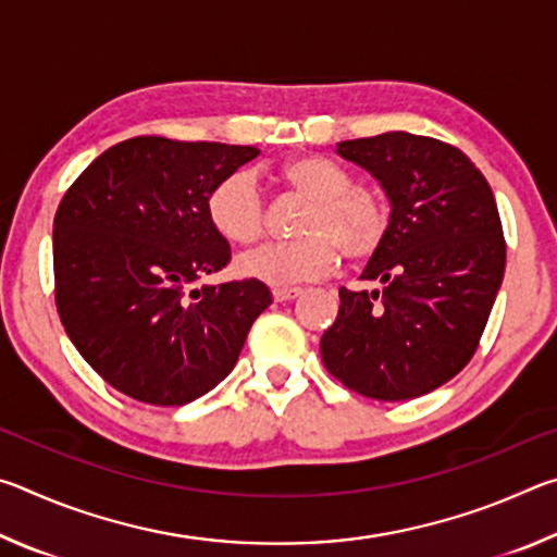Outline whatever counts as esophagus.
<instances>
[{
    "instance_id": "1",
    "label": "esophagus",
    "mask_w": 557,
    "mask_h": 557,
    "mask_svg": "<svg viewBox=\"0 0 557 557\" xmlns=\"http://www.w3.org/2000/svg\"><path fill=\"white\" fill-rule=\"evenodd\" d=\"M301 295L299 287H275L272 289V297L275 301H289V299H297Z\"/></svg>"
}]
</instances>
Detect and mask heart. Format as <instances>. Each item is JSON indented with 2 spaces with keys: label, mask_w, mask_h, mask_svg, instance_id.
<instances>
[{
  "label": "heart",
  "mask_w": 557,
  "mask_h": 557,
  "mask_svg": "<svg viewBox=\"0 0 557 557\" xmlns=\"http://www.w3.org/2000/svg\"><path fill=\"white\" fill-rule=\"evenodd\" d=\"M280 178L312 201L301 219L305 238L265 243L243 252L235 262L240 275L287 287L329 275L342 256L348 262H363L383 248L391 231V203L373 188L356 186L351 172L334 159H289L280 169ZM206 213L225 240H258L265 228V201L256 174L240 169L223 176L206 199Z\"/></svg>",
  "instance_id": "obj_1"
}]
</instances>
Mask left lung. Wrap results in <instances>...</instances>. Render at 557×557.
<instances>
[{
    "label": "left lung",
    "mask_w": 557,
    "mask_h": 557,
    "mask_svg": "<svg viewBox=\"0 0 557 557\" xmlns=\"http://www.w3.org/2000/svg\"><path fill=\"white\" fill-rule=\"evenodd\" d=\"M336 152L379 178L393 211L361 275L383 287L338 289L322 361L366 398H420L471 361L502 287L506 240L492 186L461 149L410 132L346 139Z\"/></svg>",
    "instance_id": "1"
}]
</instances>
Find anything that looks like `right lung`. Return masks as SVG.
<instances>
[{"label":"right lung","instance_id":"add662e5","mask_svg":"<svg viewBox=\"0 0 557 557\" xmlns=\"http://www.w3.org/2000/svg\"><path fill=\"white\" fill-rule=\"evenodd\" d=\"M260 149L132 137L71 184L53 219L55 309L102 381L147 405H186L233 371L272 305L260 280L194 287L231 262L206 199Z\"/></svg>","mask_w":557,"mask_h":557}]
</instances>
